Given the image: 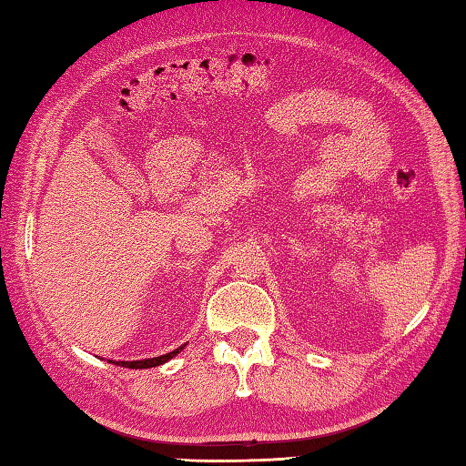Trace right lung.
<instances>
[{
    "mask_svg": "<svg viewBox=\"0 0 466 466\" xmlns=\"http://www.w3.org/2000/svg\"><path fill=\"white\" fill-rule=\"evenodd\" d=\"M184 349V346H180V349H176V350H172V352H167V354H162V356H156V359H146V360H134V362H117V364H122V366H126V369H152V366H160V364H164V362H167L170 359H174V356L180 352Z\"/></svg>",
    "mask_w": 466,
    "mask_h": 466,
    "instance_id": "1",
    "label": "right lung"
}]
</instances>
